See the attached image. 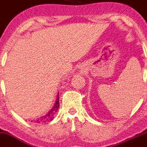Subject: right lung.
<instances>
[{"instance_id": "obj_1", "label": "right lung", "mask_w": 147, "mask_h": 147, "mask_svg": "<svg viewBox=\"0 0 147 147\" xmlns=\"http://www.w3.org/2000/svg\"><path fill=\"white\" fill-rule=\"evenodd\" d=\"M59 92L57 94V97L56 102H55V105L52 107V109L48 112L47 113H46L45 115H44L43 116H41V117L37 118L36 119H35L34 122L36 123H47V122H49L53 120L54 116L57 114V112L58 109H59Z\"/></svg>"}]
</instances>
